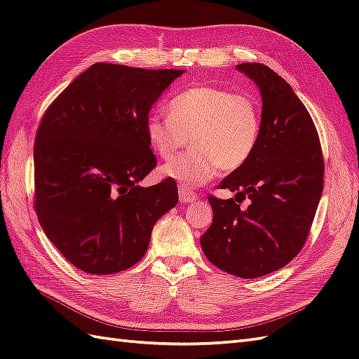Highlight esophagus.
<instances>
[{
    "mask_svg": "<svg viewBox=\"0 0 359 359\" xmlns=\"http://www.w3.org/2000/svg\"><path fill=\"white\" fill-rule=\"evenodd\" d=\"M178 195H180L181 203H195V201L198 199L196 191L187 186H181L178 189Z\"/></svg>",
    "mask_w": 359,
    "mask_h": 359,
    "instance_id": "obj_1",
    "label": "esophagus"
}]
</instances>
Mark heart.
<instances>
[{
  "label": "heart",
  "instance_id": "obj_1",
  "mask_svg": "<svg viewBox=\"0 0 359 359\" xmlns=\"http://www.w3.org/2000/svg\"><path fill=\"white\" fill-rule=\"evenodd\" d=\"M168 114L169 117H147L144 130L151 147L163 160L172 158L187 138L191 149L163 165L165 178L189 187L203 186L217 170H238L256 151L260 108L247 93L194 86L175 95Z\"/></svg>",
  "mask_w": 359,
  "mask_h": 359
}]
</instances>
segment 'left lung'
Returning <instances> with one entry per match:
<instances>
[{
    "label": "left lung",
    "mask_w": 359,
    "mask_h": 359,
    "mask_svg": "<svg viewBox=\"0 0 359 359\" xmlns=\"http://www.w3.org/2000/svg\"><path fill=\"white\" fill-rule=\"evenodd\" d=\"M238 69L255 81L262 95V128L251 158L225 177L219 189L233 198H208L213 222L201 238L215 266L242 278L283 268L302 251L323 194L325 161L317 128L285 79L252 62Z\"/></svg>",
    "instance_id": "obj_1"
}]
</instances>
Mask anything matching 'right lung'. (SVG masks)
I'll use <instances>...</instances> for the list:
<instances>
[{"instance_id": "obj_1", "label": "right lung", "mask_w": 359, "mask_h": 359, "mask_svg": "<svg viewBox=\"0 0 359 359\" xmlns=\"http://www.w3.org/2000/svg\"><path fill=\"white\" fill-rule=\"evenodd\" d=\"M184 69L91 65L43 112L34 140V210L47 238L88 274L134 266L155 222L178 203L172 178L142 187L156 165L144 125Z\"/></svg>"}]
</instances>
